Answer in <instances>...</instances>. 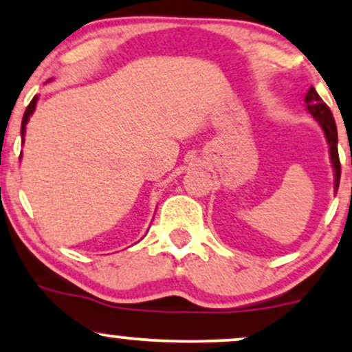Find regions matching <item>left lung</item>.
I'll list each match as a JSON object with an SVG mask.
<instances>
[{
  "label": "left lung",
  "mask_w": 352,
  "mask_h": 352,
  "mask_svg": "<svg viewBox=\"0 0 352 352\" xmlns=\"http://www.w3.org/2000/svg\"><path fill=\"white\" fill-rule=\"evenodd\" d=\"M306 106H308L309 114L321 124L322 131H324L326 140L329 144V153H331V162L334 167V184H336V190L339 187V179H341V162H339V153H338V129L336 122H334L333 112L329 111V107L326 106V102L319 98L316 89L311 87L305 98Z\"/></svg>",
  "instance_id": "1"
}]
</instances>
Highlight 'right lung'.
I'll list each match as a JSON object with an SVG mask.
<instances>
[{
	"instance_id": "right-lung-1",
	"label": "right lung",
	"mask_w": 352,
	"mask_h": 352,
	"mask_svg": "<svg viewBox=\"0 0 352 352\" xmlns=\"http://www.w3.org/2000/svg\"><path fill=\"white\" fill-rule=\"evenodd\" d=\"M36 102H38V98H33V100L30 102V106L26 107V111H24V116H23V122H21V137H23V142H24V132H26V124L28 120H30V116L34 112V107H36ZM19 159H21V155H19Z\"/></svg>"
}]
</instances>
